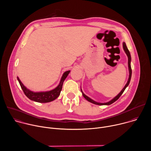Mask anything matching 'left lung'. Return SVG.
I'll use <instances>...</instances> for the list:
<instances>
[{
	"mask_svg": "<svg viewBox=\"0 0 151 151\" xmlns=\"http://www.w3.org/2000/svg\"><path fill=\"white\" fill-rule=\"evenodd\" d=\"M123 48H124V50L125 51V52L126 53L127 57H128V70H129V78H128V81L126 83V85H125V87H124V88L121 90V91L115 97H114L112 100H111V101L107 102V103H99V102H97V101H95L94 100H92L91 99H90V97H88V96H86L82 91V90L81 89V91L82 93V96H83V97L88 100V101L93 103V104H97V105H109V104H112L113 103H114L115 101H116L119 97L122 94V93H124V90H125V88L128 87V85H129V83H130V80H131V78H132V68H131V55H130V51H128L127 46H126V44L125 42H123Z\"/></svg>",
	"mask_w": 151,
	"mask_h": 151,
	"instance_id": "1",
	"label": "left lung"
}]
</instances>
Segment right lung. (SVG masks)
<instances>
[{"instance_id":"1","label":"right lung","mask_w":151,"mask_h":151,"mask_svg":"<svg viewBox=\"0 0 151 151\" xmlns=\"http://www.w3.org/2000/svg\"><path fill=\"white\" fill-rule=\"evenodd\" d=\"M70 72V70H68L63 73L61 78L60 83L55 88L51 91L45 92H33L32 91H30L29 89H27L23 84V83L21 82L18 77H17V79L24 93L30 100L39 103H48L54 100L60 96V92L62 90L63 82L67 78Z\"/></svg>"}]
</instances>
